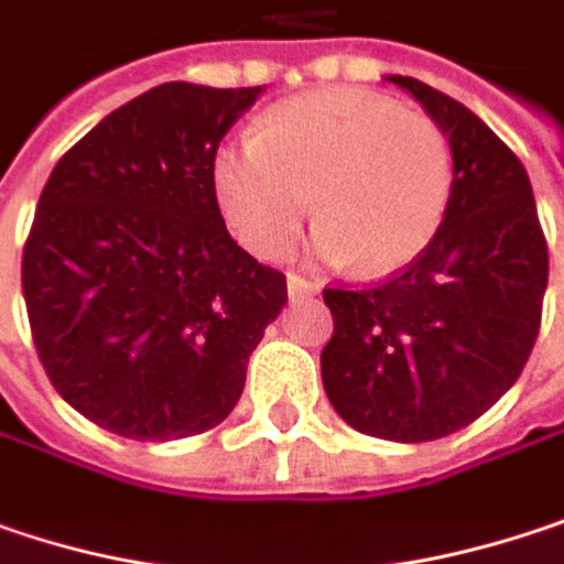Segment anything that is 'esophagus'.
<instances>
[{
	"label": "esophagus",
	"mask_w": 564,
	"mask_h": 564,
	"mask_svg": "<svg viewBox=\"0 0 564 564\" xmlns=\"http://www.w3.org/2000/svg\"><path fill=\"white\" fill-rule=\"evenodd\" d=\"M285 282H289V295H292V299H307V295H317V292H321L317 282H307V279L295 275V272H289Z\"/></svg>",
	"instance_id": "1"
}]
</instances>
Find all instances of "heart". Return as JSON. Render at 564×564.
Masks as SVG:
<instances>
[{
  "label": "heart",
  "mask_w": 564,
  "mask_h": 564,
  "mask_svg": "<svg viewBox=\"0 0 564 564\" xmlns=\"http://www.w3.org/2000/svg\"><path fill=\"white\" fill-rule=\"evenodd\" d=\"M453 143L421 111L366 89H321L272 105L257 138L218 147L212 188L243 250L279 260L317 195L314 253L391 275L436 240L453 202Z\"/></svg>",
  "instance_id": "obj_1"
}]
</instances>
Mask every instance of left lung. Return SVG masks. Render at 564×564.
Wrapping results in <instances>:
<instances>
[{
    "label": "left lung",
    "mask_w": 564,
    "mask_h": 564,
    "mask_svg": "<svg viewBox=\"0 0 564 564\" xmlns=\"http://www.w3.org/2000/svg\"><path fill=\"white\" fill-rule=\"evenodd\" d=\"M408 89L453 143V202L421 260L366 289H324L321 379L352 430L426 443L478 421L520 379L543 321L549 250L517 153L463 101Z\"/></svg>",
    "instance_id": "1"
}]
</instances>
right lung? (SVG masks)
Wrapping results in <instances>:
<instances>
[{
    "instance_id": "obj_1",
    "label": "right lung",
    "mask_w": 564,
    "mask_h": 564,
    "mask_svg": "<svg viewBox=\"0 0 564 564\" xmlns=\"http://www.w3.org/2000/svg\"><path fill=\"white\" fill-rule=\"evenodd\" d=\"M253 89L163 83L54 166L21 253L47 379L101 430L166 443L234 411L285 275L227 234L212 160Z\"/></svg>"
}]
</instances>
